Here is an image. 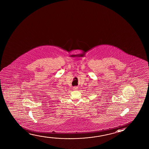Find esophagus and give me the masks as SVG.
Returning a JSON list of instances; mask_svg holds the SVG:
<instances>
[{
  "mask_svg": "<svg viewBox=\"0 0 149 149\" xmlns=\"http://www.w3.org/2000/svg\"><path fill=\"white\" fill-rule=\"evenodd\" d=\"M73 88L74 90H78V88L77 86H74Z\"/></svg>",
  "mask_w": 149,
  "mask_h": 149,
  "instance_id": "obj_1",
  "label": "esophagus"
}]
</instances>
